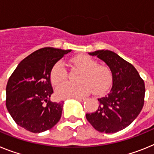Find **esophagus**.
Here are the masks:
<instances>
[{"mask_svg":"<svg viewBox=\"0 0 154 154\" xmlns=\"http://www.w3.org/2000/svg\"><path fill=\"white\" fill-rule=\"evenodd\" d=\"M75 99H77V100H79V101H80V102H84L85 100V98H84V97H76V98H75Z\"/></svg>","mask_w":154,"mask_h":154,"instance_id":"obj_1","label":"esophagus"}]
</instances>
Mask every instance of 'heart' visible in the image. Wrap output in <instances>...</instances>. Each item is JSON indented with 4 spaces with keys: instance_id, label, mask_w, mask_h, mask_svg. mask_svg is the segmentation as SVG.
I'll return each mask as SVG.
<instances>
[{
    "instance_id": "heart-1",
    "label": "heart",
    "mask_w": 154,
    "mask_h": 154,
    "mask_svg": "<svg viewBox=\"0 0 154 154\" xmlns=\"http://www.w3.org/2000/svg\"><path fill=\"white\" fill-rule=\"evenodd\" d=\"M76 67L82 70L79 77V83L64 82L56 88L55 93L58 98H76L87 96L91 92L102 95L106 92L112 82L111 69L104 65H98L97 61L89 55H79L72 58ZM68 72L62 60L54 65L51 71V80L54 85H58L67 79Z\"/></svg>"
}]
</instances>
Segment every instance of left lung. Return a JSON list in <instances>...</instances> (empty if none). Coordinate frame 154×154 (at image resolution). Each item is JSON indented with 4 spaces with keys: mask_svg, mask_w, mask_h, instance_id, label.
I'll return each instance as SVG.
<instances>
[{
    "mask_svg": "<svg viewBox=\"0 0 154 154\" xmlns=\"http://www.w3.org/2000/svg\"><path fill=\"white\" fill-rule=\"evenodd\" d=\"M89 55L106 62L113 79L109 93L98 99L97 110L85 116L99 132L116 133L131 124L141 112L145 96L144 81L132 64L113 51L98 50Z\"/></svg>",
    "mask_w": 154,
    "mask_h": 154,
    "instance_id": "left-lung-1",
    "label": "left lung"
}]
</instances>
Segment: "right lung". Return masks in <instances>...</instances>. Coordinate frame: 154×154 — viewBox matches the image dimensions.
I'll use <instances>...</instances> for the list:
<instances>
[{
    "label": "right lung",
    "instance_id": "obj_1",
    "mask_svg": "<svg viewBox=\"0 0 154 154\" xmlns=\"http://www.w3.org/2000/svg\"><path fill=\"white\" fill-rule=\"evenodd\" d=\"M71 51L43 48L18 64L6 87L7 109L18 126L37 133L50 130L59 121L63 102L50 100L51 71Z\"/></svg>",
    "mask_w": 154,
    "mask_h": 154
}]
</instances>
